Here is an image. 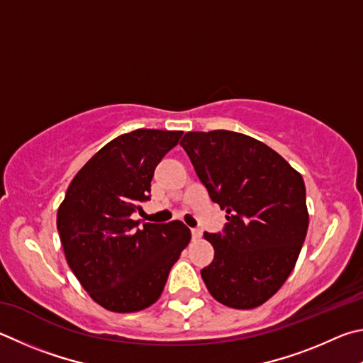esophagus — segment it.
Instances as JSON below:
<instances>
[{"instance_id":"esophagus-1","label":"esophagus","mask_w":363,"mask_h":363,"mask_svg":"<svg viewBox=\"0 0 363 363\" xmlns=\"http://www.w3.org/2000/svg\"><path fill=\"white\" fill-rule=\"evenodd\" d=\"M191 236H193L194 240H198V239L202 238V231L198 230V228H193V230H191Z\"/></svg>"}]
</instances>
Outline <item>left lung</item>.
<instances>
[{
	"label": "left lung",
	"instance_id": "obj_1",
	"mask_svg": "<svg viewBox=\"0 0 363 363\" xmlns=\"http://www.w3.org/2000/svg\"><path fill=\"white\" fill-rule=\"evenodd\" d=\"M180 145L211 199L226 211L223 233H204L215 250L201 271L206 287L228 308H257L300 257L309 225L303 177L268 145L239 132H186Z\"/></svg>",
	"mask_w": 363,
	"mask_h": 363
}]
</instances>
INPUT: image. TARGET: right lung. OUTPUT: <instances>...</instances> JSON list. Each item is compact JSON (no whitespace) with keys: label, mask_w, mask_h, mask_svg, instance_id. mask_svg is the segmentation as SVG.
Listing matches in <instances>:
<instances>
[{"label":"right lung","mask_w":363,"mask_h":363,"mask_svg":"<svg viewBox=\"0 0 363 363\" xmlns=\"http://www.w3.org/2000/svg\"><path fill=\"white\" fill-rule=\"evenodd\" d=\"M182 133L137 129L111 140L74 175L57 211L69 269L89 296L113 313L156 303L191 239L182 221L140 226L132 218L150 201L156 165Z\"/></svg>","instance_id":"1"}]
</instances>
